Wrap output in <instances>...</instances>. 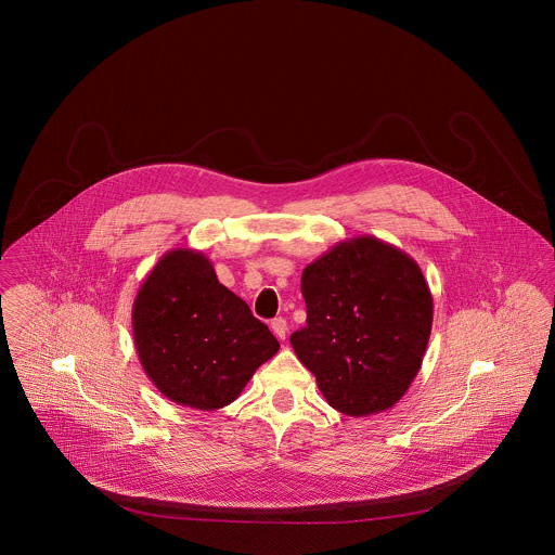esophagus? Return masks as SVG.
Listing matches in <instances>:
<instances>
[{"label":"esophagus","instance_id":"obj_1","mask_svg":"<svg viewBox=\"0 0 555 555\" xmlns=\"http://www.w3.org/2000/svg\"><path fill=\"white\" fill-rule=\"evenodd\" d=\"M271 330H273V334H275L280 340H286L288 323H286L284 318H275V320L271 321Z\"/></svg>","mask_w":555,"mask_h":555}]
</instances>
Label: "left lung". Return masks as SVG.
<instances>
[{
  "label": "left lung",
  "instance_id": "obj_1",
  "mask_svg": "<svg viewBox=\"0 0 555 555\" xmlns=\"http://www.w3.org/2000/svg\"><path fill=\"white\" fill-rule=\"evenodd\" d=\"M307 325L291 345L321 395L352 417L401 401L422 367L433 294L420 264L374 235L343 240L300 278Z\"/></svg>",
  "mask_w": 555,
  "mask_h": 555
}]
</instances>
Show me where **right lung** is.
<instances>
[{"instance_id": "1", "label": "right lung", "mask_w": 555, "mask_h": 555, "mask_svg": "<svg viewBox=\"0 0 555 555\" xmlns=\"http://www.w3.org/2000/svg\"><path fill=\"white\" fill-rule=\"evenodd\" d=\"M131 323L147 378L173 403L201 411L234 403L280 349L194 248H173L154 264L133 300Z\"/></svg>"}]
</instances>
